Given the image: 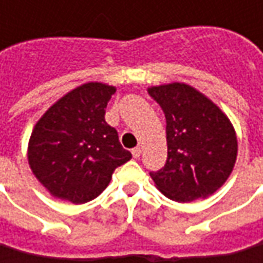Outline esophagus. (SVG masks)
<instances>
[{"mask_svg": "<svg viewBox=\"0 0 263 263\" xmlns=\"http://www.w3.org/2000/svg\"><path fill=\"white\" fill-rule=\"evenodd\" d=\"M140 154H142V149L140 147H133L132 149V155H133V158H139L140 157Z\"/></svg>", "mask_w": 263, "mask_h": 263, "instance_id": "esophagus-1", "label": "esophagus"}]
</instances>
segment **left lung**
<instances>
[{
	"mask_svg": "<svg viewBox=\"0 0 263 263\" xmlns=\"http://www.w3.org/2000/svg\"><path fill=\"white\" fill-rule=\"evenodd\" d=\"M167 121L165 165L149 174L171 200L205 199L226 183L237 158V137L227 116L184 83L151 87Z\"/></svg>",
	"mask_w": 263,
	"mask_h": 263,
	"instance_id": "8db88e82",
	"label": "left lung"
}]
</instances>
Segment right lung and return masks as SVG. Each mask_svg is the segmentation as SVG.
Returning a JSON list of instances; mask_svg holds the SVG:
<instances>
[{
	"label": "right lung",
	"mask_w": 263,
	"mask_h": 263,
	"mask_svg": "<svg viewBox=\"0 0 263 263\" xmlns=\"http://www.w3.org/2000/svg\"><path fill=\"white\" fill-rule=\"evenodd\" d=\"M116 87L86 83L68 92L36 123L29 165L51 195L85 203L102 193L117 167L132 154L105 121Z\"/></svg>",
	"instance_id": "obj_1"
}]
</instances>
